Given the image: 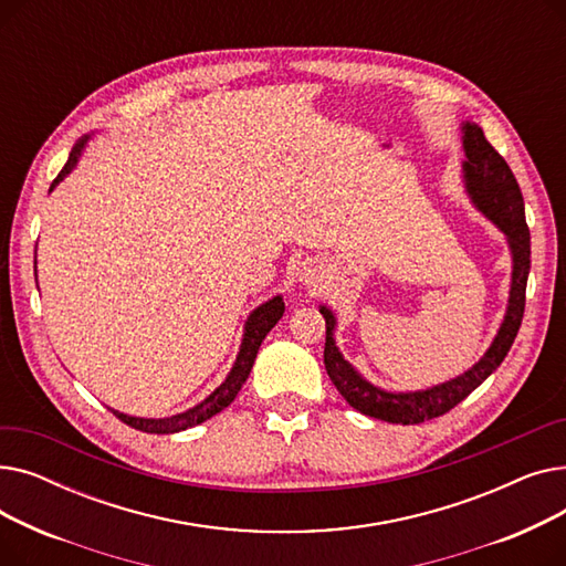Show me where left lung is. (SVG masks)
<instances>
[{
	"label": "left lung",
	"instance_id": "left-lung-1",
	"mask_svg": "<svg viewBox=\"0 0 566 566\" xmlns=\"http://www.w3.org/2000/svg\"><path fill=\"white\" fill-rule=\"evenodd\" d=\"M463 133V184L470 201L480 213H484L504 235L512 252V286L507 312L500 323V331L491 342L489 350L482 355L480 363H474L461 376L444 380L433 388L418 392H388L376 388L348 360H344L342 350L335 344V325L337 318L333 310L325 305L318 312L325 318V348L323 363L331 380L339 395L369 418L392 422V424H420L440 415L450 412L457 403H461L472 390L500 367L504 355L510 353L525 310V286L530 275V229L525 224V203L516 178L504 163V158L495 151L484 137V130L472 124H461Z\"/></svg>",
	"mask_w": 566,
	"mask_h": 566
}]
</instances>
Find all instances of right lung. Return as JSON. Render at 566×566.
Returning <instances> with one entry per match:
<instances>
[{
	"instance_id": "add662e5",
	"label": "right lung",
	"mask_w": 566,
	"mask_h": 566,
	"mask_svg": "<svg viewBox=\"0 0 566 566\" xmlns=\"http://www.w3.org/2000/svg\"><path fill=\"white\" fill-rule=\"evenodd\" d=\"M92 139V135H84L75 146L73 151L69 156V163L64 165V169L59 171V176L54 178L52 188L64 181V178L75 169L86 142ZM50 188V190H52ZM284 314V301L282 295H273L271 301H265L263 305H259L245 321V331H243V339H241V348H238V355H235V363L231 367V371L227 374L224 382L220 385V388H216L211 395H208L201 403L188 408L186 412H178V415H171V418H133V415H126V412H118V410H112L118 420H122L124 424L137 429V431H144V433H178V431H186L190 427H197L206 420H211L213 415H218L220 410H224L233 399L235 395L241 392L243 382L248 380L250 371H252V365H254V358L259 353V346L261 342L265 339V335L271 333L275 328V323L282 318Z\"/></svg>"
}]
</instances>
